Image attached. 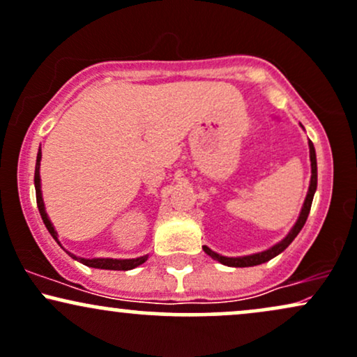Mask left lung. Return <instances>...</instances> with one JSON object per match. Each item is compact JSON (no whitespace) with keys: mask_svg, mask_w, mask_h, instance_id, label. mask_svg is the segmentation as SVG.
<instances>
[{"mask_svg":"<svg viewBox=\"0 0 357 357\" xmlns=\"http://www.w3.org/2000/svg\"><path fill=\"white\" fill-rule=\"evenodd\" d=\"M309 160H311V183H309V190H307V195H306V199H304V204H303V209H301V214H299L298 221H296V225L293 226V229L287 233V236L282 241H279L278 244H274L273 248L266 249L263 252H256V255H249V256H239V257H227V256H221L218 255V252H214L209 249L208 246H203L206 255H209L213 257V259L220 261L221 264L225 266H231V268H249V266H257V264H263L266 261L273 259V257H276L278 255H281L284 249L289 246L291 243L294 241L296 236L299 234V231L303 229V226L306 225V220L309 216V211H311V204H312V197H314V192H316V188H317V162H316V149H314V144L309 141Z\"/></svg>","mask_w":357,"mask_h":357,"instance_id":"1","label":"left lung"}]
</instances>
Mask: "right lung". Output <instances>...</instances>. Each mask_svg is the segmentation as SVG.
<instances>
[{
	"mask_svg": "<svg viewBox=\"0 0 357 357\" xmlns=\"http://www.w3.org/2000/svg\"><path fill=\"white\" fill-rule=\"evenodd\" d=\"M40 161H41V148L38 151V158H36V169H34V190H36V203H38V209H40L41 220L45 222L46 229L50 231V234L53 236L54 241L61 246V243L58 241V233L54 231L53 222L50 221L48 214H46L45 209V203H43V195H41V178H40ZM68 252V251H66ZM73 259L79 261L84 266H89V268H96V269H113V271H128V269L137 268L139 264H143L148 256H141L136 257V259H111V257H94V259H84V257H78L71 252H68Z\"/></svg>",
	"mask_w": 357,
	"mask_h": 357,
	"instance_id": "right-lung-1",
	"label": "right lung"
}]
</instances>
